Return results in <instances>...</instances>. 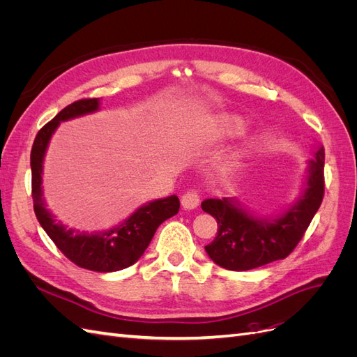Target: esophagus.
Instances as JSON below:
<instances>
[{
    "label": "esophagus",
    "mask_w": 357,
    "mask_h": 357,
    "mask_svg": "<svg viewBox=\"0 0 357 357\" xmlns=\"http://www.w3.org/2000/svg\"><path fill=\"white\" fill-rule=\"evenodd\" d=\"M198 204H199V193H198V190L190 189V190L183 193V197H181V205H183V207L188 208V210H192V208L198 207Z\"/></svg>",
    "instance_id": "1"
}]
</instances>
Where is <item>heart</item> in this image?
<instances>
[{
	"instance_id": "obj_1",
	"label": "heart",
	"mask_w": 357,
	"mask_h": 357,
	"mask_svg": "<svg viewBox=\"0 0 357 357\" xmlns=\"http://www.w3.org/2000/svg\"><path fill=\"white\" fill-rule=\"evenodd\" d=\"M231 128L235 129V131H240V129H243V122H240V121H231Z\"/></svg>"
}]
</instances>
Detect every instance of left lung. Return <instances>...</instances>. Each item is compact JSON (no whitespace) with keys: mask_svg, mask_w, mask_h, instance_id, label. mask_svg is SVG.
<instances>
[{"mask_svg":"<svg viewBox=\"0 0 357 357\" xmlns=\"http://www.w3.org/2000/svg\"><path fill=\"white\" fill-rule=\"evenodd\" d=\"M325 195V149L310 162L304 197L274 220H257L226 198L201 207L218 222V236L205 245L213 261L229 271H247L287 257L304 236Z\"/></svg>","mask_w":357,"mask_h":357,"instance_id":"left-lung-1","label":"left lung"}]
</instances>
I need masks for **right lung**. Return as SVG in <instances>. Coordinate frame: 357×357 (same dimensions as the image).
I'll return each mask as SVG.
<instances>
[{"instance_id":"1","label":"right lung","mask_w":357,"mask_h":357,"mask_svg":"<svg viewBox=\"0 0 357 357\" xmlns=\"http://www.w3.org/2000/svg\"><path fill=\"white\" fill-rule=\"evenodd\" d=\"M98 98L74 101L40 129L31 150V189L37 220L63 256L80 268L98 273H113L134 265L142 257L152 241L158 226L178 213L180 201L176 195H171L150 202L138 208L122 225L101 234L67 229L66 226L53 219V215L45 207V201L41 199L43 158H45L47 143L61 121L95 112L98 109Z\"/></svg>"}]
</instances>
